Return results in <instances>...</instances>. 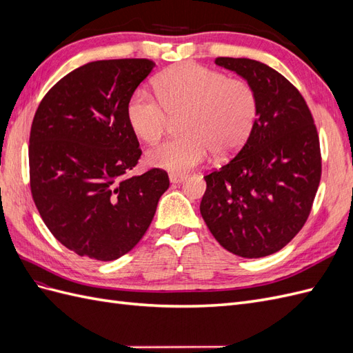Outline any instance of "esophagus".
I'll return each mask as SVG.
<instances>
[{"label": "esophagus", "mask_w": 353, "mask_h": 353, "mask_svg": "<svg viewBox=\"0 0 353 353\" xmlns=\"http://www.w3.org/2000/svg\"><path fill=\"white\" fill-rule=\"evenodd\" d=\"M185 179H187V175H179V174H170L169 175V181L172 184H181V183H184Z\"/></svg>", "instance_id": "esophagus-1"}]
</instances>
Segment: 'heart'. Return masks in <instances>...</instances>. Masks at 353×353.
Returning <instances> with one entry per match:
<instances>
[{
  "mask_svg": "<svg viewBox=\"0 0 353 353\" xmlns=\"http://www.w3.org/2000/svg\"><path fill=\"white\" fill-rule=\"evenodd\" d=\"M154 95L138 90L128 103V121L143 141L153 144L162 138L170 117L184 114L181 132L152 148L147 154L152 166L172 174H187L215 157L234 154L248 140L258 114V103L250 85L225 74L184 63L170 68L156 79Z\"/></svg>",
  "mask_w": 353,
  "mask_h": 353,
  "instance_id": "obj_1",
  "label": "heart"
}]
</instances>
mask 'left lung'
Instances as JSON below:
<instances>
[{"label": "left lung", "mask_w": 353, "mask_h": 353, "mask_svg": "<svg viewBox=\"0 0 353 353\" xmlns=\"http://www.w3.org/2000/svg\"><path fill=\"white\" fill-rule=\"evenodd\" d=\"M248 82L258 114L236 157L205 176L200 213L212 236L241 258L281 250L302 230L321 179L312 114L281 73L252 59L219 57Z\"/></svg>", "instance_id": "8db88e82"}]
</instances>
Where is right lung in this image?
Wrapping results in <instances>:
<instances>
[{"label":"right lung","mask_w":353,"mask_h":353,"mask_svg":"<svg viewBox=\"0 0 353 353\" xmlns=\"http://www.w3.org/2000/svg\"><path fill=\"white\" fill-rule=\"evenodd\" d=\"M154 63L97 60L61 78L35 113L30 191L42 221L79 256L114 261L150 227L168 174L126 176L141 156L128 103Z\"/></svg>","instance_id":"add662e5"}]
</instances>
